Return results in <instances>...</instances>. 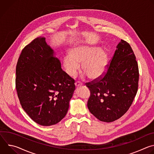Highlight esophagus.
<instances>
[{"mask_svg":"<svg viewBox=\"0 0 154 154\" xmlns=\"http://www.w3.org/2000/svg\"><path fill=\"white\" fill-rule=\"evenodd\" d=\"M75 85L76 87H79V86H82V84L80 82H76L75 83Z\"/></svg>","mask_w":154,"mask_h":154,"instance_id":"esophagus-1","label":"esophagus"}]
</instances>
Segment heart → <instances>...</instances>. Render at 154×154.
<instances>
[{
  "instance_id": "b5f03b06",
  "label": "heart",
  "mask_w": 154,
  "mask_h": 154,
  "mask_svg": "<svg viewBox=\"0 0 154 154\" xmlns=\"http://www.w3.org/2000/svg\"><path fill=\"white\" fill-rule=\"evenodd\" d=\"M108 56L104 51L86 46H77L65 56L63 64L65 72L70 77H74L80 69L91 80H97L105 73Z\"/></svg>"
}]
</instances>
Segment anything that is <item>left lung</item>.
<instances>
[{"label":"left lung","mask_w":154,"mask_h":154,"mask_svg":"<svg viewBox=\"0 0 154 154\" xmlns=\"http://www.w3.org/2000/svg\"><path fill=\"white\" fill-rule=\"evenodd\" d=\"M116 48L106 72L86 84L90 91L88 108L105 122H113L127 112L138 88V66L132 49L123 39Z\"/></svg>","instance_id":"left-lung-1"}]
</instances>
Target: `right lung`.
Segmentation results:
<instances>
[{"label":"right lung","mask_w":154,"mask_h":154,"mask_svg":"<svg viewBox=\"0 0 154 154\" xmlns=\"http://www.w3.org/2000/svg\"><path fill=\"white\" fill-rule=\"evenodd\" d=\"M20 103L37 124L50 126L66 115L75 90V80L61 67L45 38L38 37L21 52L16 69Z\"/></svg>","instance_id":"obj_1"}]
</instances>
